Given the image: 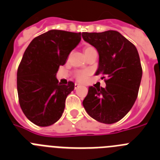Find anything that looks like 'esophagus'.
Here are the masks:
<instances>
[{"label":"esophagus","instance_id":"obj_1","mask_svg":"<svg viewBox=\"0 0 160 160\" xmlns=\"http://www.w3.org/2000/svg\"><path fill=\"white\" fill-rule=\"evenodd\" d=\"M78 87H80V85H79L78 83H75V84H74V89H77Z\"/></svg>","mask_w":160,"mask_h":160}]
</instances>
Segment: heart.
<instances>
[{
  "mask_svg": "<svg viewBox=\"0 0 160 160\" xmlns=\"http://www.w3.org/2000/svg\"><path fill=\"white\" fill-rule=\"evenodd\" d=\"M94 49V47L92 46H87V47L84 49V52L89 51L90 49ZM90 75V70H78L74 73V77L77 79L78 82H84L88 79L89 76Z\"/></svg>",
  "mask_w": 160,
  "mask_h": 160,
  "instance_id": "obj_1",
  "label": "heart"
}]
</instances>
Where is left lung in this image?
<instances>
[{
	"mask_svg": "<svg viewBox=\"0 0 160 160\" xmlns=\"http://www.w3.org/2000/svg\"><path fill=\"white\" fill-rule=\"evenodd\" d=\"M82 35L98 52L95 75L101 74L106 82L105 88L89 87L83 107L94 119L114 123L129 112L138 96L142 74L139 55L136 47L117 31Z\"/></svg>",
	"mask_w": 160,
	"mask_h": 160,
	"instance_id": "obj_1",
	"label": "left lung"
}]
</instances>
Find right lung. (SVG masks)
<instances>
[{"label": "right lung", "instance_id": "1", "mask_svg": "<svg viewBox=\"0 0 160 160\" xmlns=\"http://www.w3.org/2000/svg\"><path fill=\"white\" fill-rule=\"evenodd\" d=\"M81 41V32L52 29L36 37L25 49L18 69L20 106L26 118L39 127L56 122L74 83L56 78L58 68Z\"/></svg>", "mask_w": 160, "mask_h": 160}]
</instances>
